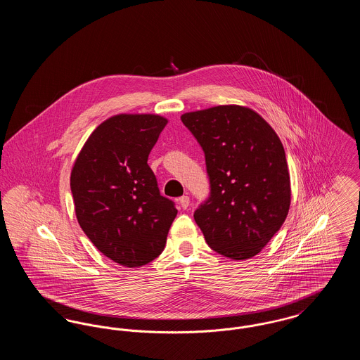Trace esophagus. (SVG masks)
<instances>
[{"instance_id": "obj_1", "label": "esophagus", "mask_w": 360, "mask_h": 360, "mask_svg": "<svg viewBox=\"0 0 360 360\" xmlns=\"http://www.w3.org/2000/svg\"><path fill=\"white\" fill-rule=\"evenodd\" d=\"M178 201H179V205H181L182 209H186L190 205V198H188V195H182Z\"/></svg>"}]
</instances>
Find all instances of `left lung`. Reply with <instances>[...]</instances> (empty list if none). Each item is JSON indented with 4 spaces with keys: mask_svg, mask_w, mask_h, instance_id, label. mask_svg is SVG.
I'll list each match as a JSON object with an SVG mask.
<instances>
[{
    "mask_svg": "<svg viewBox=\"0 0 360 360\" xmlns=\"http://www.w3.org/2000/svg\"><path fill=\"white\" fill-rule=\"evenodd\" d=\"M205 154L209 197L194 212L207 245L223 257H255L290 206L286 154L257 112L220 105L181 116Z\"/></svg>",
    "mask_w": 360,
    "mask_h": 360,
    "instance_id": "left-lung-1",
    "label": "left lung"
}]
</instances>
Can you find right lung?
<instances>
[{"instance_id": "obj_1", "label": "right lung", "mask_w": 360, "mask_h": 360, "mask_svg": "<svg viewBox=\"0 0 360 360\" xmlns=\"http://www.w3.org/2000/svg\"><path fill=\"white\" fill-rule=\"evenodd\" d=\"M167 120L119 115L103 121L78 155L70 178L75 214L100 252L125 267L159 257L178 213L163 197L148 155Z\"/></svg>"}]
</instances>
